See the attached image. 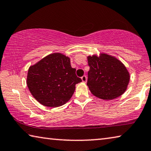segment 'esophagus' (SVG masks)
Instances as JSON below:
<instances>
[{
  "label": "esophagus",
  "mask_w": 151,
  "mask_h": 151,
  "mask_svg": "<svg viewBox=\"0 0 151 151\" xmlns=\"http://www.w3.org/2000/svg\"><path fill=\"white\" fill-rule=\"evenodd\" d=\"M81 79H82V81H83V82L86 83V82H87V76H86L85 75L83 76L82 77H81Z\"/></svg>",
  "instance_id": "1"
}]
</instances>
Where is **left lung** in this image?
Wrapping results in <instances>:
<instances>
[{"label":"left lung","mask_w":151,"mask_h":151,"mask_svg":"<svg viewBox=\"0 0 151 151\" xmlns=\"http://www.w3.org/2000/svg\"><path fill=\"white\" fill-rule=\"evenodd\" d=\"M88 88L95 96L105 100L116 99L125 92L130 81L127 69L118 59L107 54L88 57Z\"/></svg>","instance_id":"8db88e82"}]
</instances>
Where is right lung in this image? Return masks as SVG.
I'll use <instances>...</instances> for the list:
<instances>
[{"label":"right lung","mask_w":151,"mask_h":151,"mask_svg":"<svg viewBox=\"0 0 151 151\" xmlns=\"http://www.w3.org/2000/svg\"><path fill=\"white\" fill-rule=\"evenodd\" d=\"M75 73L68 57L54 53L30 66L27 85L33 97L40 104L46 107H59L70 99L75 85L82 81Z\"/></svg>","instance_id":"right-lung-1"}]
</instances>
